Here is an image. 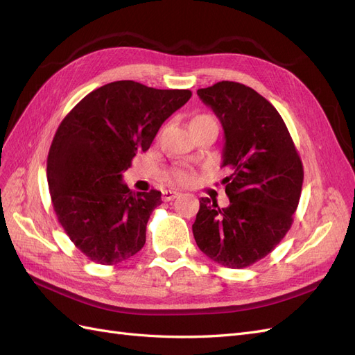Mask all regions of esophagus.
Segmentation results:
<instances>
[{"instance_id": "1", "label": "esophagus", "mask_w": 355, "mask_h": 355, "mask_svg": "<svg viewBox=\"0 0 355 355\" xmlns=\"http://www.w3.org/2000/svg\"><path fill=\"white\" fill-rule=\"evenodd\" d=\"M176 197H179V192H176V191H171V189H164L163 191V200L164 201H171V200H175Z\"/></svg>"}]
</instances>
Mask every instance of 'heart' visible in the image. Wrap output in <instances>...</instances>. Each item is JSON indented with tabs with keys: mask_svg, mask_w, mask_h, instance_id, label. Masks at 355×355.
Returning <instances> with one entry per match:
<instances>
[{
	"mask_svg": "<svg viewBox=\"0 0 355 355\" xmlns=\"http://www.w3.org/2000/svg\"><path fill=\"white\" fill-rule=\"evenodd\" d=\"M209 120H213V118L209 116V115H197L196 118H192L191 125L196 124V123H200V121H209ZM166 180L176 182V184H188V182L192 180V175L189 173L188 170L173 168L166 175Z\"/></svg>",
	"mask_w": 355,
	"mask_h": 355,
	"instance_id": "b5f03b06",
	"label": "heart"
}]
</instances>
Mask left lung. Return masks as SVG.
<instances>
[{
    "label": "left lung",
    "mask_w": 355,
    "mask_h": 355,
    "mask_svg": "<svg viewBox=\"0 0 355 355\" xmlns=\"http://www.w3.org/2000/svg\"><path fill=\"white\" fill-rule=\"evenodd\" d=\"M225 133L222 179L230 206L200 198L192 232L200 250L227 268L250 266L292 227L304 182L302 161L282 115L253 89L220 81L197 90Z\"/></svg>",
    "instance_id": "left-lung-1"
}]
</instances>
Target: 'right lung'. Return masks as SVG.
Wrapping results in <instances>:
<instances>
[{
	"instance_id": "1",
	"label": "right lung",
	"mask_w": 355,
	"mask_h": 355,
	"mask_svg": "<svg viewBox=\"0 0 355 355\" xmlns=\"http://www.w3.org/2000/svg\"><path fill=\"white\" fill-rule=\"evenodd\" d=\"M191 96L189 90L114 81L89 93L63 118L47 158L50 197L68 237L93 262L116 265L144 247L161 192H135L123 173Z\"/></svg>"
}]
</instances>
